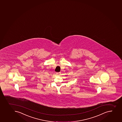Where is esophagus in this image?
I'll list each match as a JSON object with an SVG mask.
<instances>
[{
	"mask_svg": "<svg viewBox=\"0 0 122 122\" xmlns=\"http://www.w3.org/2000/svg\"><path fill=\"white\" fill-rule=\"evenodd\" d=\"M60 72H57L56 74L57 75H60Z\"/></svg>",
	"mask_w": 122,
	"mask_h": 122,
	"instance_id": "esophagus-1",
	"label": "esophagus"
}]
</instances>
